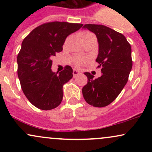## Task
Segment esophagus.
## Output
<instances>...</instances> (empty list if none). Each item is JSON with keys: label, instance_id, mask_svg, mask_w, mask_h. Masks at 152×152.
I'll return each instance as SVG.
<instances>
[{"label": "esophagus", "instance_id": "obj_1", "mask_svg": "<svg viewBox=\"0 0 152 152\" xmlns=\"http://www.w3.org/2000/svg\"><path fill=\"white\" fill-rule=\"evenodd\" d=\"M79 74H80V71L77 70V69H74V70H73V75H74V78L76 77V76H78Z\"/></svg>", "mask_w": 152, "mask_h": 152}]
</instances>
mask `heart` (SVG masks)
<instances>
[{
    "instance_id": "1",
    "label": "heart",
    "mask_w": 152,
    "mask_h": 152,
    "mask_svg": "<svg viewBox=\"0 0 152 152\" xmlns=\"http://www.w3.org/2000/svg\"><path fill=\"white\" fill-rule=\"evenodd\" d=\"M86 34H88V33H86ZM84 59H78V60L77 61V64H81V63H83V61H84Z\"/></svg>"
}]
</instances>
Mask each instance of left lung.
Returning <instances> with one entry per match:
<instances>
[{"label": "left lung", "instance_id": "1", "mask_svg": "<svg viewBox=\"0 0 152 152\" xmlns=\"http://www.w3.org/2000/svg\"><path fill=\"white\" fill-rule=\"evenodd\" d=\"M83 28L97 38L96 61L102 68V76L94 78L93 75L85 72L88 82L82 94L88 104L104 107L114 102L127 83L132 68V48L124 35L105 26L86 24Z\"/></svg>", "mask_w": 152, "mask_h": 152}]
</instances>
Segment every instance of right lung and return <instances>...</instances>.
Here are the masks:
<instances>
[{
	"label": "right lung",
	"instance_id": "right-lung-1",
	"mask_svg": "<svg viewBox=\"0 0 152 152\" xmlns=\"http://www.w3.org/2000/svg\"><path fill=\"white\" fill-rule=\"evenodd\" d=\"M83 26L81 23L50 22L38 26L24 38L17 57L18 76L24 94L42 110L56 108L62 102L63 86L73 77V69L53 72L51 58L63 50L66 37Z\"/></svg>",
	"mask_w": 152,
	"mask_h": 152
}]
</instances>
